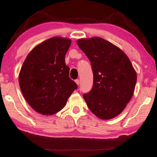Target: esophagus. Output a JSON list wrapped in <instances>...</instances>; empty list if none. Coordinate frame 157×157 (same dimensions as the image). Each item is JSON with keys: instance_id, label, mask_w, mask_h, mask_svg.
<instances>
[{"instance_id": "obj_1", "label": "esophagus", "mask_w": 157, "mask_h": 157, "mask_svg": "<svg viewBox=\"0 0 157 157\" xmlns=\"http://www.w3.org/2000/svg\"><path fill=\"white\" fill-rule=\"evenodd\" d=\"M75 83L78 84V85L79 84V79H75Z\"/></svg>"}]
</instances>
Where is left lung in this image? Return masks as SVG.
Listing matches in <instances>:
<instances>
[{
	"instance_id": "1",
	"label": "left lung",
	"mask_w": 157,
	"mask_h": 157,
	"mask_svg": "<svg viewBox=\"0 0 157 157\" xmlns=\"http://www.w3.org/2000/svg\"><path fill=\"white\" fill-rule=\"evenodd\" d=\"M77 44L89 59L94 73V86L84 94L85 102L98 118H115L134 94L136 71L123 50L101 37L79 39Z\"/></svg>"
}]
</instances>
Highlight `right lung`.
I'll return each instance as SVG.
<instances>
[{
	"label": "right lung",
	"mask_w": 157,
	"mask_h": 157,
	"mask_svg": "<svg viewBox=\"0 0 157 157\" xmlns=\"http://www.w3.org/2000/svg\"><path fill=\"white\" fill-rule=\"evenodd\" d=\"M71 39L53 36L37 45L26 57L18 75L23 97L42 115L50 116L65 107L78 88L69 78L65 55Z\"/></svg>",
	"instance_id": "obj_1"
}]
</instances>
